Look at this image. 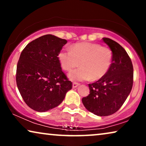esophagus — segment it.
<instances>
[{
    "mask_svg": "<svg viewBox=\"0 0 146 146\" xmlns=\"http://www.w3.org/2000/svg\"><path fill=\"white\" fill-rule=\"evenodd\" d=\"M79 85H80V84H78V83L73 82V84H72V88H77Z\"/></svg>",
    "mask_w": 146,
    "mask_h": 146,
    "instance_id": "1",
    "label": "esophagus"
}]
</instances>
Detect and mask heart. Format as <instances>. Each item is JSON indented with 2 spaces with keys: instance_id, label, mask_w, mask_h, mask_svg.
<instances>
[{
  "instance_id": "obj_1",
  "label": "heart",
  "mask_w": 146,
  "mask_h": 146,
  "mask_svg": "<svg viewBox=\"0 0 146 146\" xmlns=\"http://www.w3.org/2000/svg\"><path fill=\"white\" fill-rule=\"evenodd\" d=\"M62 68L72 72L68 77L72 80H98L105 76L110 69L113 61L112 52L109 48L98 44L80 42L74 44L71 50L63 49L58 53Z\"/></svg>"
}]
</instances>
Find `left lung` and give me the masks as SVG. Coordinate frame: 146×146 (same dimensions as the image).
Here are the masks:
<instances>
[{"mask_svg":"<svg viewBox=\"0 0 146 146\" xmlns=\"http://www.w3.org/2000/svg\"><path fill=\"white\" fill-rule=\"evenodd\" d=\"M102 40L112 52V64L104 77L88 85L90 94L82 101L94 114L107 116L116 112L129 96L133 69L130 58L120 44L108 38Z\"/></svg>","mask_w":146,"mask_h":146,"instance_id":"obj_1","label":"left lung"}]
</instances>
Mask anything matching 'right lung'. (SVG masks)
Returning <instances> with one entry per match:
<instances>
[{
  "instance_id": "right-lung-1",
  "label": "right lung",
  "mask_w": 146,
  "mask_h": 146,
  "mask_svg": "<svg viewBox=\"0 0 146 146\" xmlns=\"http://www.w3.org/2000/svg\"><path fill=\"white\" fill-rule=\"evenodd\" d=\"M66 43V40L46 35L31 42L22 51L16 80L24 101L34 110L44 112L57 107L72 89L58 57Z\"/></svg>"
}]
</instances>
